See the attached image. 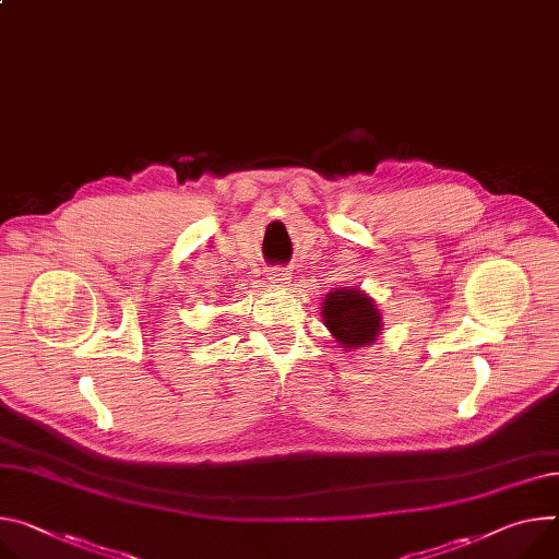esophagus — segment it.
I'll return each instance as SVG.
<instances>
[{"mask_svg":"<svg viewBox=\"0 0 559 559\" xmlns=\"http://www.w3.org/2000/svg\"><path fill=\"white\" fill-rule=\"evenodd\" d=\"M289 281H292V274H289L287 270H274V272H270V283H274V285H278V287H287Z\"/></svg>","mask_w":559,"mask_h":559,"instance_id":"esophagus-1","label":"esophagus"}]
</instances>
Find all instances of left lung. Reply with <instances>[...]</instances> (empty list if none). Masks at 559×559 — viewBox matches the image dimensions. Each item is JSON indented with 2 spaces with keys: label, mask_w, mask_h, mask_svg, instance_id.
<instances>
[{
  "label": "left lung",
  "mask_w": 559,
  "mask_h": 559,
  "mask_svg": "<svg viewBox=\"0 0 559 559\" xmlns=\"http://www.w3.org/2000/svg\"><path fill=\"white\" fill-rule=\"evenodd\" d=\"M321 317L345 352L374 345L381 336L383 317L377 300L359 287H334L328 292L321 302Z\"/></svg>",
  "instance_id": "1"
}]
</instances>
